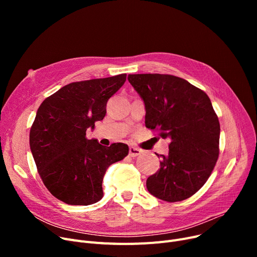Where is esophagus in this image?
<instances>
[{
  "instance_id": "esophagus-1",
  "label": "esophagus",
  "mask_w": 257,
  "mask_h": 257,
  "mask_svg": "<svg viewBox=\"0 0 257 257\" xmlns=\"http://www.w3.org/2000/svg\"><path fill=\"white\" fill-rule=\"evenodd\" d=\"M141 154V150L138 149V148H134V147H130L129 148V155L131 157H137Z\"/></svg>"
}]
</instances>
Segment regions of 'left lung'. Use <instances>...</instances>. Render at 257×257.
<instances>
[{"mask_svg":"<svg viewBox=\"0 0 257 257\" xmlns=\"http://www.w3.org/2000/svg\"><path fill=\"white\" fill-rule=\"evenodd\" d=\"M143 99L145 124L170 141L160 169L147 179L151 195L178 202L205 184L219 157L220 123L210 99L186 80L161 74L128 75Z\"/></svg>","mask_w":257,"mask_h":257,"instance_id":"left-lung-1","label":"left lung"}]
</instances>
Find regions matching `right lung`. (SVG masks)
Masks as SVG:
<instances>
[{
	"label": "right lung",
	"mask_w": 257,
	"mask_h": 257,
	"mask_svg": "<svg viewBox=\"0 0 257 257\" xmlns=\"http://www.w3.org/2000/svg\"><path fill=\"white\" fill-rule=\"evenodd\" d=\"M126 74L73 82L40 104L30 130V149L48 191L70 205H90L103 197L107 168L124 159L126 144L105 147L86 131L106 114L108 99L123 86Z\"/></svg>",
	"instance_id": "1"
}]
</instances>
